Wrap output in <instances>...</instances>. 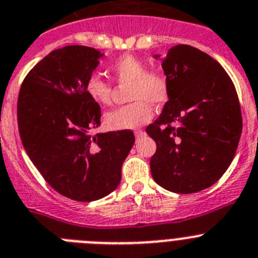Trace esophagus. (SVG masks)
<instances>
[{"label": "esophagus", "mask_w": 258, "mask_h": 258, "mask_svg": "<svg viewBox=\"0 0 258 258\" xmlns=\"http://www.w3.org/2000/svg\"><path fill=\"white\" fill-rule=\"evenodd\" d=\"M144 135H145V132L142 131V130H138V131H135L136 140H139V139H142Z\"/></svg>", "instance_id": "esophagus-1"}]
</instances>
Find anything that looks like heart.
<instances>
[{
    "mask_svg": "<svg viewBox=\"0 0 258 258\" xmlns=\"http://www.w3.org/2000/svg\"><path fill=\"white\" fill-rule=\"evenodd\" d=\"M111 73L119 86H130L128 100L132 104L118 107L105 115L110 130H135L148 123L153 116L151 105L160 106L167 98V83L161 73L147 70V63L135 55H123L111 64ZM89 97L100 105H109L113 97L110 83L100 75L87 79Z\"/></svg>",
    "mask_w": 258,
    "mask_h": 258,
    "instance_id": "heart-1",
    "label": "heart"
}]
</instances>
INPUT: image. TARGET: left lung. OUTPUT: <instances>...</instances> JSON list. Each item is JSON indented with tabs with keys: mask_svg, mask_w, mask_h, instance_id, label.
<instances>
[{
	"mask_svg": "<svg viewBox=\"0 0 258 258\" xmlns=\"http://www.w3.org/2000/svg\"><path fill=\"white\" fill-rule=\"evenodd\" d=\"M161 58L169 101L145 128L157 144L151 158L154 182L175 194L210 187L228 169L241 135L236 91L221 64L189 45Z\"/></svg>",
	"mask_w": 258,
	"mask_h": 258,
	"instance_id": "8db88e82",
	"label": "left lung"
}]
</instances>
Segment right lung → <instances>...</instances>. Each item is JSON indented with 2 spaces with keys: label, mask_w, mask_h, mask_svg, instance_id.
Masks as SVG:
<instances>
[{
  "label": "right lung",
  "mask_w": 258,
  "mask_h": 258,
  "mask_svg": "<svg viewBox=\"0 0 258 258\" xmlns=\"http://www.w3.org/2000/svg\"><path fill=\"white\" fill-rule=\"evenodd\" d=\"M101 51L69 45L50 51L28 73L18 97V127L30 160L58 194L95 201L115 189L135 143L130 130L97 134L101 109L86 83Z\"/></svg>",
  "instance_id": "right-lung-1"
}]
</instances>
